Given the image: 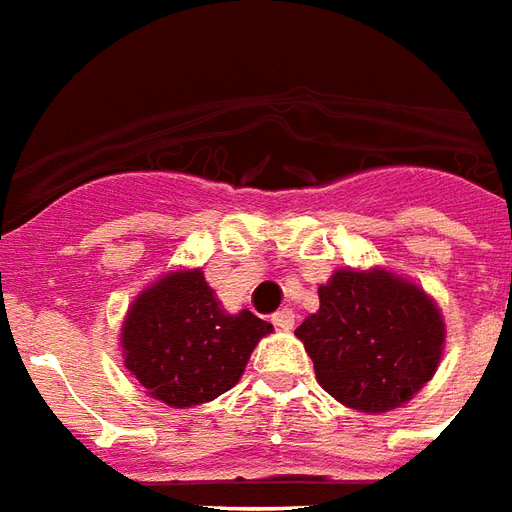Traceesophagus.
<instances>
[{"label": "esophagus", "instance_id": "obj_1", "mask_svg": "<svg viewBox=\"0 0 512 512\" xmlns=\"http://www.w3.org/2000/svg\"><path fill=\"white\" fill-rule=\"evenodd\" d=\"M272 324H275L278 330H292V327H294V311H292V308H281L278 313H272Z\"/></svg>", "mask_w": 512, "mask_h": 512}]
</instances>
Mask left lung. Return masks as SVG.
Instances as JSON below:
<instances>
[{
  "instance_id": "1",
  "label": "left lung",
  "mask_w": 512,
  "mask_h": 512,
  "mask_svg": "<svg viewBox=\"0 0 512 512\" xmlns=\"http://www.w3.org/2000/svg\"><path fill=\"white\" fill-rule=\"evenodd\" d=\"M294 335L338 404L382 414L409 404L431 382L447 330L423 286L384 267H346L319 286V311Z\"/></svg>"
}]
</instances>
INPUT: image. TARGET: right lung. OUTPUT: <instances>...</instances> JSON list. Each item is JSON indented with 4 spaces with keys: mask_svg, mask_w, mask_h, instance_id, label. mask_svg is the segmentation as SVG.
Returning <instances> with one entry per match:
<instances>
[{
    "mask_svg": "<svg viewBox=\"0 0 512 512\" xmlns=\"http://www.w3.org/2000/svg\"><path fill=\"white\" fill-rule=\"evenodd\" d=\"M270 333L272 324L251 311H226L199 267H182L130 302L119 346L149 398L190 409L240 382L256 343Z\"/></svg>",
    "mask_w": 512,
    "mask_h": 512,
    "instance_id": "add662e5",
    "label": "right lung"
}]
</instances>
